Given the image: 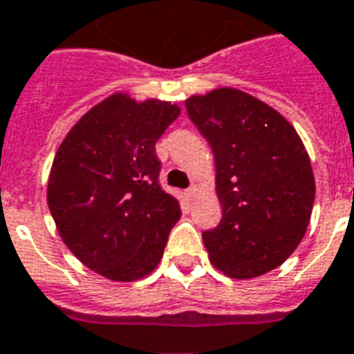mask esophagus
Masks as SVG:
<instances>
[{
    "mask_svg": "<svg viewBox=\"0 0 354 354\" xmlns=\"http://www.w3.org/2000/svg\"><path fill=\"white\" fill-rule=\"evenodd\" d=\"M184 194H186V197H188V198H194L195 194H197V188H195V186H189V188L186 189Z\"/></svg>",
    "mask_w": 354,
    "mask_h": 354,
    "instance_id": "esophagus-1",
    "label": "esophagus"
}]
</instances>
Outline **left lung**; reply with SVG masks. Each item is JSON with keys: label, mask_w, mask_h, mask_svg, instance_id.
Masks as SVG:
<instances>
[{"label": "left lung", "mask_w": 354, "mask_h": 354, "mask_svg": "<svg viewBox=\"0 0 354 354\" xmlns=\"http://www.w3.org/2000/svg\"><path fill=\"white\" fill-rule=\"evenodd\" d=\"M209 142L223 218L203 233L209 261L232 279L279 268L302 241L315 201L311 160L295 128L246 92L218 88L186 99Z\"/></svg>", "instance_id": "1"}]
</instances>
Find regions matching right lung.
Wrapping results in <instances>:
<instances>
[{"mask_svg": "<svg viewBox=\"0 0 354 354\" xmlns=\"http://www.w3.org/2000/svg\"><path fill=\"white\" fill-rule=\"evenodd\" d=\"M179 113L166 101L113 93L75 122L55 153L48 208L68 250L99 275L142 279L165 253L180 206L160 188L156 142Z\"/></svg>", "mask_w": 354, "mask_h": 354, "instance_id": "obj_1", "label": "right lung"}]
</instances>
